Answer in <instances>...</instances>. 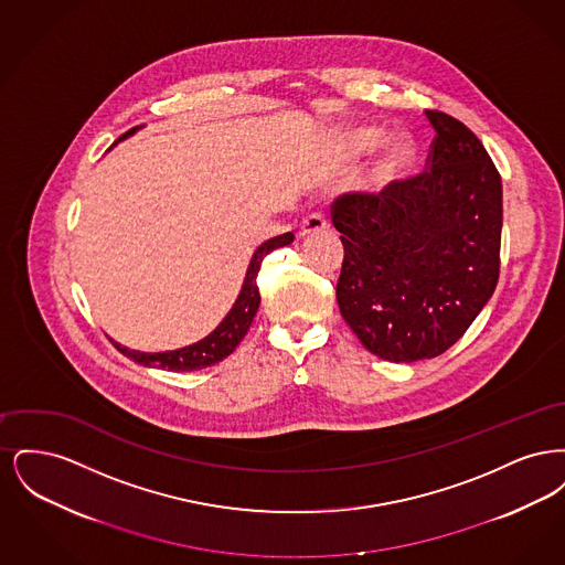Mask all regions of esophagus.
Listing matches in <instances>:
<instances>
[{"label":"esophagus","instance_id":"esophagus-1","mask_svg":"<svg viewBox=\"0 0 565 565\" xmlns=\"http://www.w3.org/2000/svg\"><path fill=\"white\" fill-rule=\"evenodd\" d=\"M326 228H328L326 217H323L322 214H311L307 215V217L302 220L298 235H300V237H313V235H320V233H323Z\"/></svg>","mask_w":565,"mask_h":565}]
</instances>
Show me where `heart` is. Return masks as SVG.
Here are the masks:
<instances>
[{
  "label": "heart",
  "instance_id": "heart-1",
  "mask_svg": "<svg viewBox=\"0 0 565 565\" xmlns=\"http://www.w3.org/2000/svg\"><path fill=\"white\" fill-rule=\"evenodd\" d=\"M383 139V129L375 125L351 127L341 135V157L345 162H358L362 157L371 154ZM417 148L413 137L406 134L390 135L383 141L381 157L376 159L373 175H371V190L381 194L401 182L411 164L415 161Z\"/></svg>",
  "mask_w": 565,
  "mask_h": 565
}]
</instances>
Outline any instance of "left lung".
<instances>
[{
    "instance_id": "left-lung-1",
    "label": "left lung",
    "mask_w": 565,
    "mask_h": 565,
    "mask_svg": "<svg viewBox=\"0 0 565 565\" xmlns=\"http://www.w3.org/2000/svg\"><path fill=\"white\" fill-rule=\"evenodd\" d=\"M430 171L381 194H343L337 300L360 343L390 362L436 358L483 311L500 275L502 180L481 139L426 109Z\"/></svg>"
}]
</instances>
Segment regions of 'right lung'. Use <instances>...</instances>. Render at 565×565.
Masks as SVG:
<instances>
[{"mask_svg":"<svg viewBox=\"0 0 565 565\" xmlns=\"http://www.w3.org/2000/svg\"><path fill=\"white\" fill-rule=\"evenodd\" d=\"M135 131H137V127L131 129L129 134L120 135L111 143V148L116 143H120L122 139L131 137ZM292 242H295V235L286 233V235L273 237L269 242H265L256 247V252L252 254V260L247 265V270H245L242 290H239L237 300L233 302V307L224 316V320L217 323L214 330L207 337H203L201 341L186 345V348H180V350L157 351V353L129 350V348H122L120 343H116L114 339H109V341L114 343V348L120 351L122 355L131 358L134 362L141 364V366H152V369L173 371V373H190V371H201V369L214 366L217 362H222L224 358H228L235 351V348L242 343L243 337L247 334L252 320H254V316H256V311L260 307V295H258L256 277H258V270H260L265 256L270 254L273 249H279V247L290 245Z\"/></svg>","mask_w":565,"mask_h":565,"instance_id":"right-lung-1","label":"right lung"}]
</instances>
